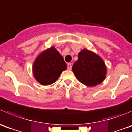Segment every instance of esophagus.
Wrapping results in <instances>:
<instances>
[{"label": "esophagus", "mask_w": 132, "mask_h": 132, "mask_svg": "<svg viewBox=\"0 0 132 132\" xmlns=\"http://www.w3.org/2000/svg\"><path fill=\"white\" fill-rule=\"evenodd\" d=\"M67 68H68V69H69V70H71V69H72L71 63H68V64H67Z\"/></svg>", "instance_id": "esophagus-1"}]
</instances>
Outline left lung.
<instances>
[{"label": "left lung", "instance_id": "8db88e82", "mask_svg": "<svg viewBox=\"0 0 132 132\" xmlns=\"http://www.w3.org/2000/svg\"><path fill=\"white\" fill-rule=\"evenodd\" d=\"M72 69L78 80L88 87L101 83L105 79L106 72L103 60L87 49L78 54V60L74 63Z\"/></svg>", "mask_w": 132, "mask_h": 132}]
</instances>
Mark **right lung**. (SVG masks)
Returning <instances> with one entry per match:
<instances>
[{
    "label": "right lung",
    "instance_id": "1",
    "mask_svg": "<svg viewBox=\"0 0 132 132\" xmlns=\"http://www.w3.org/2000/svg\"><path fill=\"white\" fill-rule=\"evenodd\" d=\"M67 69L63 57L54 47L40 54L33 65L34 76L43 85L54 83Z\"/></svg>",
    "mask_w": 132,
    "mask_h": 132
}]
</instances>
